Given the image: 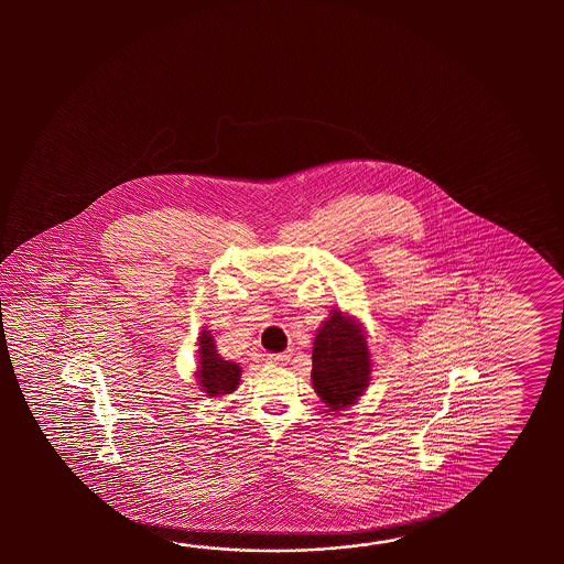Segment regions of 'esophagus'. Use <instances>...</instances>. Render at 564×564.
Returning a JSON list of instances; mask_svg holds the SVG:
<instances>
[{"label":"esophagus","instance_id":"obj_1","mask_svg":"<svg viewBox=\"0 0 564 564\" xmlns=\"http://www.w3.org/2000/svg\"><path fill=\"white\" fill-rule=\"evenodd\" d=\"M288 360H290V355H286V352L268 355V362H272V365H286Z\"/></svg>","mask_w":564,"mask_h":564}]
</instances>
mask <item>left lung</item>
<instances>
[{
  "instance_id": "left-lung-1",
  "label": "left lung",
  "mask_w": 564,
  "mask_h": 564,
  "mask_svg": "<svg viewBox=\"0 0 564 564\" xmlns=\"http://www.w3.org/2000/svg\"><path fill=\"white\" fill-rule=\"evenodd\" d=\"M312 384L330 411L357 403L371 381L367 335L352 316L333 311L321 324L312 347Z\"/></svg>"
}]
</instances>
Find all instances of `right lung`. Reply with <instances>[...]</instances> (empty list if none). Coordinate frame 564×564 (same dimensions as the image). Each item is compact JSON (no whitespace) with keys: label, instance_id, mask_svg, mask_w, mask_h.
Returning a JSON list of instances; mask_svg holds the SVG:
<instances>
[{"label":"right lung","instance_id":"right-lung-1","mask_svg":"<svg viewBox=\"0 0 564 564\" xmlns=\"http://www.w3.org/2000/svg\"><path fill=\"white\" fill-rule=\"evenodd\" d=\"M197 371L195 377L202 384V391L207 397L229 395L240 384V365L224 360L216 350L214 336L209 330H202L199 336V348H197Z\"/></svg>","mask_w":564,"mask_h":564}]
</instances>
